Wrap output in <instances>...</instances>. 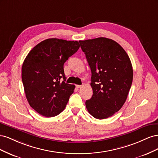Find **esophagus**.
<instances>
[{
	"mask_svg": "<svg viewBox=\"0 0 158 158\" xmlns=\"http://www.w3.org/2000/svg\"><path fill=\"white\" fill-rule=\"evenodd\" d=\"M76 87L77 88H80L82 87V85H76Z\"/></svg>",
	"mask_w": 158,
	"mask_h": 158,
	"instance_id": "34e87169",
	"label": "esophagus"
}]
</instances>
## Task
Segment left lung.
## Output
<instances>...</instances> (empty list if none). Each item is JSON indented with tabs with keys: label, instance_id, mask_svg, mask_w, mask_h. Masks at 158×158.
Segmentation results:
<instances>
[{
	"label": "left lung",
	"instance_id": "8db88e82",
	"mask_svg": "<svg viewBox=\"0 0 158 158\" xmlns=\"http://www.w3.org/2000/svg\"><path fill=\"white\" fill-rule=\"evenodd\" d=\"M79 42L92 72L93 95L85 107L94 118H107L126 102L133 78L130 58L118 43L108 38Z\"/></svg>",
	"mask_w": 158,
	"mask_h": 158
}]
</instances>
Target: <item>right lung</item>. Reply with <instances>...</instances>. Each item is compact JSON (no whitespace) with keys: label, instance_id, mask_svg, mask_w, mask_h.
Segmentation results:
<instances>
[{"label":"right lung","instance_id":"add662e5","mask_svg":"<svg viewBox=\"0 0 158 158\" xmlns=\"http://www.w3.org/2000/svg\"><path fill=\"white\" fill-rule=\"evenodd\" d=\"M80 47L77 41L51 38L40 42L23 61L22 80L30 106L52 117L64 109L75 85L65 82L64 64Z\"/></svg>","mask_w":158,"mask_h":158}]
</instances>
